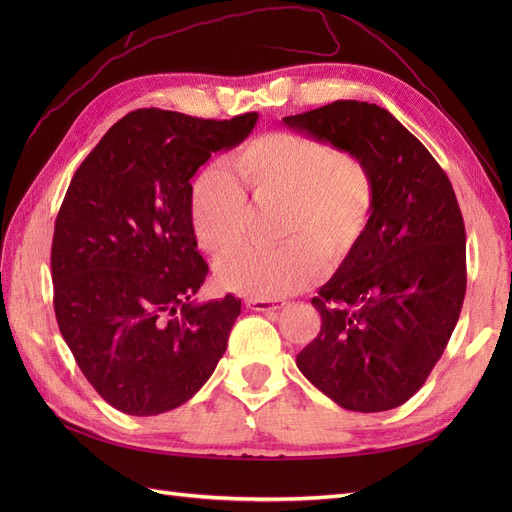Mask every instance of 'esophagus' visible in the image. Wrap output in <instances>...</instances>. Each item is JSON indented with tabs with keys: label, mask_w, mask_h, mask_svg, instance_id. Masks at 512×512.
Listing matches in <instances>:
<instances>
[{
	"label": "esophagus",
	"mask_w": 512,
	"mask_h": 512,
	"mask_svg": "<svg viewBox=\"0 0 512 512\" xmlns=\"http://www.w3.org/2000/svg\"><path fill=\"white\" fill-rule=\"evenodd\" d=\"M286 301L280 299H250L247 301V307L254 309V312H273V309H282Z\"/></svg>",
	"instance_id": "obj_1"
}]
</instances>
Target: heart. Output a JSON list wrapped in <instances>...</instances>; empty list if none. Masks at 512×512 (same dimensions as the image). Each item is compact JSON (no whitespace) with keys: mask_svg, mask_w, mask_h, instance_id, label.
Instances as JSON below:
<instances>
[{"mask_svg":"<svg viewBox=\"0 0 512 512\" xmlns=\"http://www.w3.org/2000/svg\"><path fill=\"white\" fill-rule=\"evenodd\" d=\"M245 196L256 205H284L280 250H237L218 262V282L252 299H282L322 275L321 250L342 262L365 235L376 203L374 177L350 151L299 132H267L222 168H207L190 192V226L207 254L220 256L243 239ZM319 247L316 248L315 245Z\"/></svg>","mask_w":512,"mask_h":512,"instance_id":"1","label":"heart"}]
</instances>
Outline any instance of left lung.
Instances as JSON below:
<instances>
[{
    "label": "left lung",
    "instance_id": "8db88e82",
    "mask_svg": "<svg viewBox=\"0 0 512 512\" xmlns=\"http://www.w3.org/2000/svg\"><path fill=\"white\" fill-rule=\"evenodd\" d=\"M284 126L359 156L376 203L365 235L312 305L322 327L297 367L337 406L393 410L421 389L466 297V226L425 145L376 104L337 100Z\"/></svg>",
    "mask_w": 512,
    "mask_h": 512
}]
</instances>
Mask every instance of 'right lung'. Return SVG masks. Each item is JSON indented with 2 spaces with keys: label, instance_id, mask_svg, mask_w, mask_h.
I'll list each match as a JSON object with an SVG mask.
<instances>
[{
  "label": "right lung",
  "instance_id": "right-lung-1",
  "mask_svg": "<svg viewBox=\"0 0 512 512\" xmlns=\"http://www.w3.org/2000/svg\"><path fill=\"white\" fill-rule=\"evenodd\" d=\"M256 119L138 108L70 181L51 247L55 316L83 376L121 412L185 404L226 352L241 299H194L209 267L190 226V179Z\"/></svg>",
  "mask_w": 512,
  "mask_h": 512
}]
</instances>
